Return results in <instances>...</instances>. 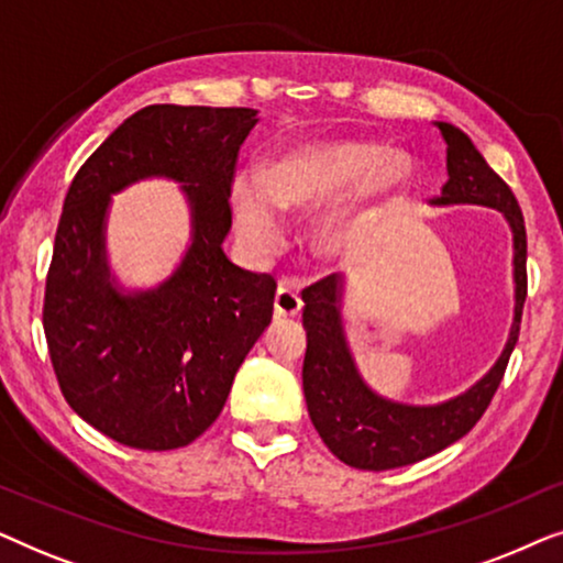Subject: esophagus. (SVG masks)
Returning a JSON list of instances; mask_svg holds the SVG:
<instances>
[{
  "instance_id": "34e87169",
  "label": "esophagus",
  "mask_w": 563,
  "mask_h": 563,
  "mask_svg": "<svg viewBox=\"0 0 563 563\" xmlns=\"http://www.w3.org/2000/svg\"><path fill=\"white\" fill-rule=\"evenodd\" d=\"M302 312V299L289 287H279L274 297V314L276 318H297Z\"/></svg>"
}]
</instances>
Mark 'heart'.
I'll return each mask as SVG.
<instances>
[{"instance_id":"heart-1","label":"heart","mask_w":563,"mask_h":563,"mask_svg":"<svg viewBox=\"0 0 563 563\" xmlns=\"http://www.w3.org/2000/svg\"><path fill=\"white\" fill-rule=\"evenodd\" d=\"M415 161L376 141H307L279 153L266 176H238L230 191L235 228L245 249L274 256L287 238L282 212L314 222L312 251L325 261L353 256L376 220L410 191Z\"/></svg>"}]
</instances>
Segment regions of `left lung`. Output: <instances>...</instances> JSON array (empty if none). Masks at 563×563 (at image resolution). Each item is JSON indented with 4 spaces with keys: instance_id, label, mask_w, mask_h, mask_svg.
<instances>
[{
    "instance_id": "obj_1",
    "label": "left lung",
    "mask_w": 563,
    "mask_h": 563,
    "mask_svg": "<svg viewBox=\"0 0 563 563\" xmlns=\"http://www.w3.org/2000/svg\"><path fill=\"white\" fill-rule=\"evenodd\" d=\"M445 141L449 181L430 207L479 205L503 214L512 233V325L505 349L482 379L456 397L433 405H412L384 397L364 379L343 322L345 276L314 284L302 295L307 351L302 389L314 430L343 464L366 472H387L418 464L464 438L487 410L518 343L526 305V222L510 187L492 172L472 137L451 122L435 120Z\"/></svg>"
}]
</instances>
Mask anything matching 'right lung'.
Returning <instances> with one entry per match:
<instances>
[{
	"instance_id": "1",
	"label": "right lung",
	"mask_w": 563,
	"mask_h": 563,
	"mask_svg": "<svg viewBox=\"0 0 563 563\" xmlns=\"http://www.w3.org/2000/svg\"><path fill=\"white\" fill-rule=\"evenodd\" d=\"M256 122L249 107H143L66 195L45 282L51 361L74 412L130 449L172 451L202 435L272 322V276L222 251L235 158ZM148 178L180 184L190 243L166 280L128 288L111 272L106 222L111 197Z\"/></svg>"
}]
</instances>
